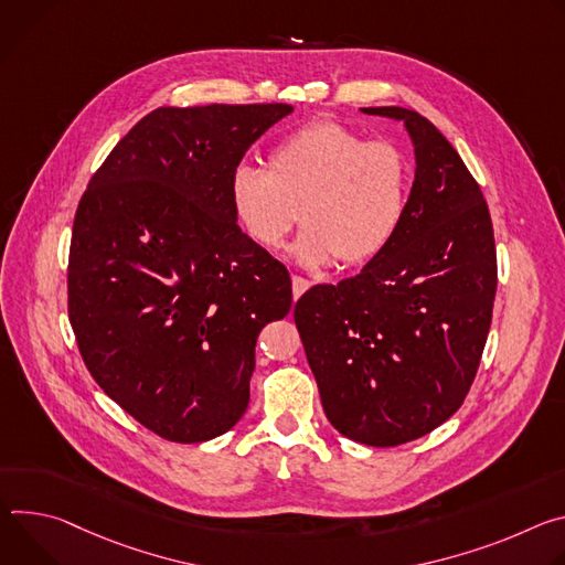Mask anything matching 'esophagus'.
<instances>
[{"label": "esophagus", "instance_id": "obj_1", "mask_svg": "<svg viewBox=\"0 0 565 565\" xmlns=\"http://www.w3.org/2000/svg\"><path fill=\"white\" fill-rule=\"evenodd\" d=\"M309 280L302 278V276H291V291H294V298L298 300L307 289H309Z\"/></svg>", "mask_w": 565, "mask_h": 565}]
</instances>
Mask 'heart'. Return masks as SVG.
Wrapping results in <instances>:
<instances>
[{
  "mask_svg": "<svg viewBox=\"0 0 565 565\" xmlns=\"http://www.w3.org/2000/svg\"><path fill=\"white\" fill-rule=\"evenodd\" d=\"M411 183L413 166L397 143L319 120L282 139L267 170L239 163L228 193L246 235L267 250L302 222L294 256L319 269L382 256L404 224Z\"/></svg>",
  "mask_w": 565,
  "mask_h": 565,
  "instance_id": "heart-1",
  "label": "heart"
}]
</instances>
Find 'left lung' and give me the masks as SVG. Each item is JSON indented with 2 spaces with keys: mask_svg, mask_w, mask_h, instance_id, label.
<instances>
[{
  "mask_svg": "<svg viewBox=\"0 0 565 565\" xmlns=\"http://www.w3.org/2000/svg\"><path fill=\"white\" fill-rule=\"evenodd\" d=\"M404 120L415 181L404 224L382 256L294 307L330 424L354 443L397 447L447 422L465 402L487 343L495 244L487 202L456 148L422 114Z\"/></svg>",
  "mask_w": 565,
  "mask_h": 565,
  "instance_id": "left-lung-1",
  "label": "left lung"
}]
</instances>
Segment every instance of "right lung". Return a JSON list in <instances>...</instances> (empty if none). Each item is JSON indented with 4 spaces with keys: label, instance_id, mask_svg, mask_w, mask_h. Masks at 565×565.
<instances>
[{
    "label": "right lung",
    "instance_id": "add662e5",
    "mask_svg": "<svg viewBox=\"0 0 565 565\" xmlns=\"http://www.w3.org/2000/svg\"><path fill=\"white\" fill-rule=\"evenodd\" d=\"M287 103L159 107L81 198L70 321L96 384L163 440L226 433L248 406L256 341L291 280L242 228L228 181Z\"/></svg>",
    "mask_w": 565,
    "mask_h": 565
}]
</instances>
